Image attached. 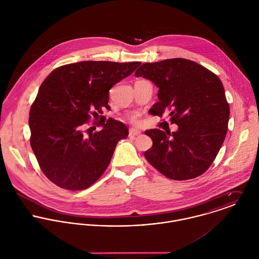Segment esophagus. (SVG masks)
I'll list each match as a JSON object with an SVG mask.
<instances>
[{
	"label": "esophagus",
	"mask_w": 259,
	"mask_h": 259,
	"mask_svg": "<svg viewBox=\"0 0 259 259\" xmlns=\"http://www.w3.org/2000/svg\"><path fill=\"white\" fill-rule=\"evenodd\" d=\"M128 135H130V136H139V135H141V131L138 130V128L132 127V128H130V131H128Z\"/></svg>",
	"instance_id": "esophagus-1"
}]
</instances>
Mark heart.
I'll return each mask as SVG.
<instances>
[{
	"mask_svg": "<svg viewBox=\"0 0 259 259\" xmlns=\"http://www.w3.org/2000/svg\"><path fill=\"white\" fill-rule=\"evenodd\" d=\"M130 119H131V121H133V122H136V121L138 120V116H137L136 114H133V115H131Z\"/></svg>",
	"mask_w": 259,
	"mask_h": 259,
	"instance_id": "1",
	"label": "heart"
}]
</instances>
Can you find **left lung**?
<instances>
[{
	"instance_id": "1",
	"label": "left lung",
	"mask_w": 259,
	"mask_h": 259,
	"mask_svg": "<svg viewBox=\"0 0 259 259\" xmlns=\"http://www.w3.org/2000/svg\"><path fill=\"white\" fill-rule=\"evenodd\" d=\"M136 76L158 87V102L150 113L168 112L179 130L172 134L154 128L145 132L152 147L145 151L148 162L164 177L186 181L204 174L224 142L229 104L220 77L186 59L143 64Z\"/></svg>"
}]
</instances>
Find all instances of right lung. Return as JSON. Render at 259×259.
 Instances as JSON below:
<instances>
[{
    "mask_svg": "<svg viewBox=\"0 0 259 259\" xmlns=\"http://www.w3.org/2000/svg\"><path fill=\"white\" fill-rule=\"evenodd\" d=\"M141 64H68L41 82L30 110V144L41 171L53 184L81 190L103 176L117 142L128 136V130L110 117L100 121L102 131L85 135L90 130L84 131L85 123L109 108L110 90Z\"/></svg>",
    "mask_w": 259,
    "mask_h": 259,
    "instance_id": "1",
    "label": "right lung"
}]
</instances>
